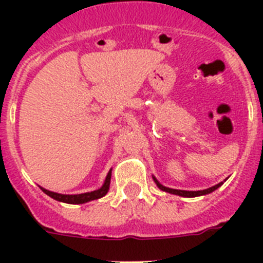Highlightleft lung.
<instances>
[{
    "mask_svg": "<svg viewBox=\"0 0 263 263\" xmlns=\"http://www.w3.org/2000/svg\"><path fill=\"white\" fill-rule=\"evenodd\" d=\"M153 179H154V182H155V184L158 185V188H160L162 191L168 192V194H173V195H179V196H183V197L203 196V195H206V194H211V192H213L215 190H217V188L222 184V182H221V183H218V184L213 185V187H211V188H206V190H201V191H183V190H174V188L164 187V185H162L159 182H158L154 176H153ZM225 180H227V179H225Z\"/></svg>",
    "mask_w": 263,
    "mask_h": 263,
    "instance_id": "1",
    "label": "left lung"
}]
</instances>
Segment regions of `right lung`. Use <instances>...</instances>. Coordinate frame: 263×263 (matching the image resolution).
Returning a JSON list of instances; mask_svg holds the SVG:
<instances>
[{"instance_id":"1","label":"right lung","mask_w":263,"mask_h":263,"mask_svg":"<svg viewBox=\"0 0 263 263\" xmlns=\"http://www.w3.org/2000/svg\"><path fill=\"white\" fill-rule=\"evenodd\" d=\"M110 176H111V170L108 173L105 178V182H104L103 187L96 190V191L92 192H85V194H79V195H62V194H57V192L48 191V190H45V188H42L41 190L45 192L46 195H48L50 197L55 199L58 201H62V203H68V204H83L87 203V201L90 200H96V199H100V197L105 196L109 191V185H110Z\"/></svg>"}]
</instances>
